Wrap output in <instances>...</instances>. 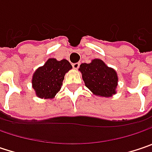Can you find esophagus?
I'll use <instances>...</instances> for the list:
<instances>
[{"label": "esophagus", "instance_id": "esophagus-1", "mask_svg": "<svg viewBox=\"0 0 152 152\" xmlns=\"http://www.w3.org/2000/svg\"><path fill=\"white\" fill-rule=\"evenodd\" d=\"M80 63L78 62V63H74V64H72V67L74 68V69H78L79 67H80Z\"/></svg>", "mask_w": 152, "mask_h": 152}]
</instances>
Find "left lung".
Wrapping results in <instances>:
<instances>
[{"instance_id": "8db88e82", "label": "left lung", "mask_w": 152, "mask_h": 152, "mask_svg": "<svg viewBox=\"0 0 152 152\" xmlns=\"http://www.w3.org/2000/svg\"><path fill=\"white\" fill-rule=\"evenodd\" d=\"M79 70L81 72L85 86L93 95L110 98L117 93L118 73L102 60L94 59L88 64L82 63Z\"/></svg>"}]
</instances>
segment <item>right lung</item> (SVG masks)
Returning a JSON list of instances; mask_svg holds the SVG:
<instances>
[{
	"mask_svg": "<svg viewBox=\"0 0 152 152\" xmlns=\"http://www.w3.org/2000/svg\"><path fill=\"white\" fill-rule=\"evenodd\" d=\"M72 68L68 60L48 59L35 70L32 77V87L36 96L39 99H53L60 92L66 73Z\"/></svg>",
	"mask_w": 152,
	"mask_h": 152,
	"instance_id": "add662e5",
	"label": "right lung"
}]
</instances>
